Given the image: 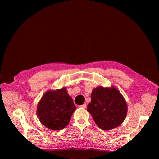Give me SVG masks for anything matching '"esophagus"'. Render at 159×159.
<instances>
[{"label": "esophagus", "mask_w": 159, "mask_h": 159, "mask_svg": "<svg viewBox=\"0 0 159 159\" xmlns=\"http://www.w3.org/2000/svg\"><path fill=\"white\" fill-rule=\"evenodd\" d=\"M79 107H81V108H84V109H85V108H86V104H84L79 106Z\"/></svg>", "instance_id": "1"}]
</instances>
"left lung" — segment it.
Masks as SVG:
<instances>
[{"instance_id": "left-lung-1", "label": "left lung", "mask_w": 159, "mask_h": 159, "mask_svg": "<svg viewBox=\"0 0 159 159\" xmlns=\"http://www.w3.org/2000/svg\"><path fill=\"white\" fill-rule=\"evenodd\" d=\"M87 111L102 130H111L119 126L126 117L128 106L120 91L115 86L93 88Z\"/></svg>"}]
</instances>
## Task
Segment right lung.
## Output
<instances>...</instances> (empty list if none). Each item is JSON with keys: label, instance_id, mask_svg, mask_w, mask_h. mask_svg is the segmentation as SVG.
<instances>
[{"label": "right lung", "instance_id": "1", "mask_svg": "<svg viewBox=\"0 0 159 159\" xmlns=\"http://www.w3.org/2000/svg\"><path fill=\"white\" fill-rule=\"evenodd\" d=\"M76 110L66 88L48 90L37 104V114L41 124L52 130L64 129Z\"/></svg>", "mask_w": 159, "mask_h": 159}]
</instances>
